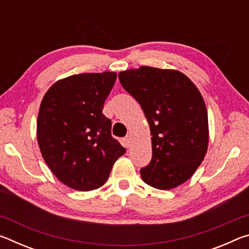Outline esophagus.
Masks as SVG:
<instances>
[{
  "label": "esophagus",
  "instance_id": "esophagus-1",
  "mask_svg": "<svg viewBox=\"0 0 249 249\" xmlns=\"http://www.w3.org/2000/svg\"><path fill=\"white\" fill-rule=\"evenodd\" d=\"M130 141H132V137H130V135L128 134L127 136L124 138V142H125V146L126 147H128L130 145Z\"/></svg>",
  "mask_w": 249,
  "mask_h": 249
}]
</instances>
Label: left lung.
I'll use <instances>...</instances> for the list:
<instances>
[{"label":"left lung","mask_w":249,"mask_h":249,"mask_svg":"<svg viewBox=\"0 0 249 249\" xmlns=\"http://www.w3.org/2000/svg\"><path fill=\"white\" fill-rule=\"evenodd\" d=\"M149 124L153 157L141 170L150 187L170 190L184 183L204 159L209 147L208 111L201 92L175 69L141 67L119 73Z\"/></svg>","instance_id":"1"}]
</instances>
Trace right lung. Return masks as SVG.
Instances as JSON below:
<instances>
[{
    "instance_id": "obj_1",
    "label": "right lung",
    "mask_w": 249,
    "mask_h": 249,
    "mask_svg": "<svg viewBox=\"0 0 249 249\" xmlns=\"http://www.w3.org/2000/svg\"><path fill=\"white\" fill-rule=\"evenodd\" d=\"M116 77L113 71L70 75L54 82L41 100L37 117L41 156L57 179L73 190L102 187L125 154L102 113Z\"/></svg>"
}]
</instances>
